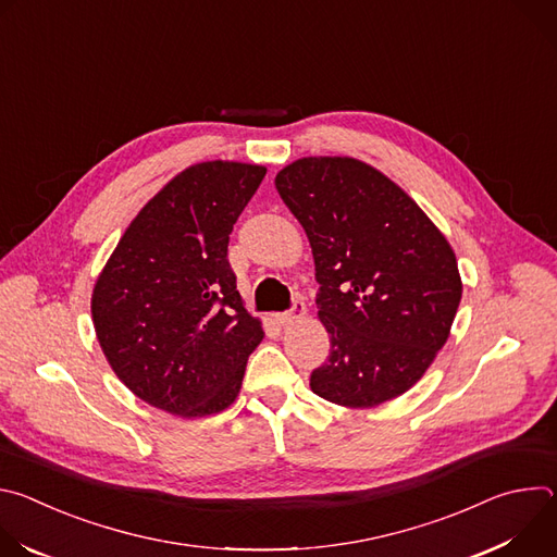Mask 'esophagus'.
Instances as JSON below:
<instances>
[{"instance_id": "1", "label": "esophagus", "mask_w": 557, "mask_h": 557, "mask_svg": "<svg viewBox=\"0 0 557 557\" xmlns=\"http://www.w3.org/2000/svg\"><path fill=\"white\" fill-rule=\"evenodd\" d=\"M304 314H306L304 301H301V299H293V301H290V308H288L286 312H277L275 320H277L280 326H290V324L304 320Z\"/></svg>"}]
</instances>
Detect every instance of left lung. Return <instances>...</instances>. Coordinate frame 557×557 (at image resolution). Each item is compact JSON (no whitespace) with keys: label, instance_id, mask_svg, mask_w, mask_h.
I'll return each instance as SVG.
<instances>
[{"label":"left lung","instance_id":"obj_1","mask_svg":"<svg viewBox=\"0 0 557 557\" xmlns=\"http://www.w3.org/2000/svg\"><path fill=\"white\" fill-rule=\"evenodd\" d=\"M304 226L331 335L310 387L346 408L410 389L445 346L462 284L445 235L389 178L355 158H299L275 176Z\"/></svg>","mask_w":557,"mask_h":557}]
</instances>
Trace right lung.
<instances>
[{
	"mask_svg": "<svg viewBox=\"0 0 557 557\" xmlns=\"http://www.w3.org/2000/svg\"><path fill=\"white\" fill-rule=\"evenodd\" d=\"M267 170L200 163L132 220L92 293L99 344L145 404L183 419L228 408L264 333L243 306L228 235Z\"/></svg>",
	"mask_w": 557,
	"mask_h": 557,
	"instance_id": "obj_1",
	"label": "right lung"
}]
</instances>
